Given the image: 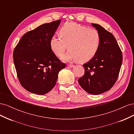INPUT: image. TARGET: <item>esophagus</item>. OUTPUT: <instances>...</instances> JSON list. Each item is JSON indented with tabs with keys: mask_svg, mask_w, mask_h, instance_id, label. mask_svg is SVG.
<instances>
[{
	"mask_svg": "<svg viewBox=\"0 0 134 134\" xmlns=\"http://www.w3.org/2000/svg\"><path fill=\"white\" fill-rule=\"evenodd\" d=\"M68 66L69 68H73L74 66V65L69 64V65H68Z\"/></svg>",
	"mask_w": 134,
	"mask_h": 134,
	"instance_id": "esophagus-1",
	"label": "esophagus"
}]
</instances>
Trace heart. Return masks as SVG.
<instances>
[{
	"instance_id": "heart-1",
	"label": "heart",
	"mask_w": 134,
	"mask_h": 134,
	"mask_svg": "<svg viewBox=\"0 0 134 134\" xmlns=\"http://www.w3.org/2000/svg\"><path fill=\"white\" fill-rule=\"evenodd\" d=\"M59 37L52 36L50 40L52 51L61 57L68 48L63 59L86 63L92 59L98 52L100 45V35L94 28L70 22L59 31Z\"/></svg>"
}]
</instances>
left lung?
<instances>
[{
  "label": "left lung",
  "mask_w": 134,
  "mask_h": 134,
  "mask_svg": "<svg viewBox=\"0 0 134 134\" xmlns=\"http://www.w3.org/2000/svg\"><path fill=\"white\" fill-rule=\"evenodd\" d=\"M100 35V45L97 54L83 65L84 74L78 79L83 90L97 95L109 91L118 78L122 62V54L116 38L99 25L92 23Z\"/></svg>",
  "instance_id": "obj_1"
}]
</instances>
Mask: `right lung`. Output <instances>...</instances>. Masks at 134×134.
<instances>
[{"instance_id": "obj_1", "label": "right lung", "mask_w": 134, "mask_h": 134, "mask_svg": "<svg viewBox=\"0 0 134 134\" xmlns=\"http://www.w3.org/2000/svg\"><path fill=\"white\" fill-rule=\"evenodd\" d=\"M61 20L45 23L24 35L13 51V61L22 86L38 95L49 92L55 86L59 72L65 68L52 51L50 38Z\"/></svg>"}]
</instances>
